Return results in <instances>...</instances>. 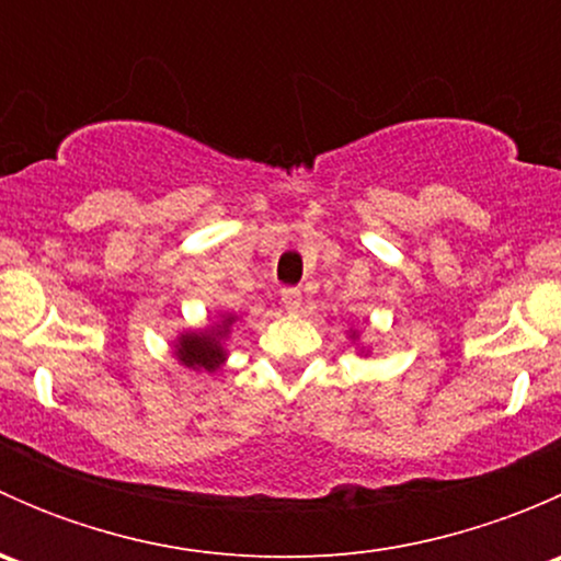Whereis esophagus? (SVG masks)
<instances>
[{
    "label": "esophagus",
    "instance_id": "obj_1",
    "mask_svg": "<svg viewBox=\"0 0 561 561\" xmlns=\"http://www.w3.org/2000/svg\"><path fill=\"white\" fill-rule=\"evenodd\" d=\"M279 298H282V304H285L287 309H298L301 307V290H298V287H282V293H279Z\"/></svg>",
    "mask_w": 561,
    "mask_h": 561
}]
</instances>
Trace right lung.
<instances>
[{
	"label": "right lung",
	"instance_id": "right-lung-1",
	"mask_svg": "<svg viewBox=\"0 0 561 561\" xmlns=\"http://www.w3.org/2000/svg\"><path fill=\"white\" fill-rule=\"evenodd\" d=\"M233 322V317H225L222 328H228ZM222 328H214L211 333H184L175 344V355H179L181 364L186 369H206L214 371L225 360V350L219 344V336H222Z\"/></svg>",
	"mask_w": 561,
	"mask_h": 561
}]
</instances>
